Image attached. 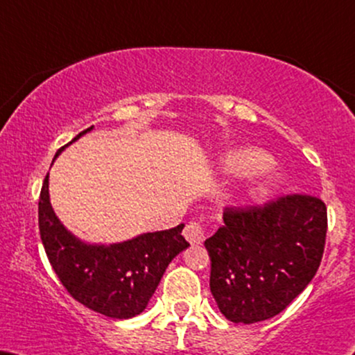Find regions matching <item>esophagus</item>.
Masks as SVG:
<instances>
[{"label": "esophagus", "mask_w": 355, "mask_h": 355, "mask_svg": "<svg viewBox=\"0 0 355 355\" xmlns=\"http://www.w3.org/2000/svg\"><path fill=\"white\" fill-rule=\"evenodd\" d=\"M183 236L190 244H201L205 241V230L200 223L190 221L183 231Z\"/></svg>", "instance_id": "1"}]
</instances>
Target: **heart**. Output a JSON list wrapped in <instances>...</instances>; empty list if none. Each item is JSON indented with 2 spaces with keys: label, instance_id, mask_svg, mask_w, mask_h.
Returning <instances> with one entry per match:
<instances>
[{
  "label": "heart",
  "instance_id": "1",
  "mask_svg": "<svg viewBox=\"0 0 355 355\" xmlns=\"http://www.w3.org/2000/svg\"><path fill=\"white\" fill-rule=\"evenodd\" d=\"M267 162L266 154L252 147H242V149L231 150L230 154L224 155L223 159V170L230 173H248L259 170L263 164ZM273 183L272 175H257L254 177L248 185V196L250 198H257V196L266 195L270 190Z\"/></svg>",
  "mask_w": 355,
  "mask_h": 355
}]
</instances>
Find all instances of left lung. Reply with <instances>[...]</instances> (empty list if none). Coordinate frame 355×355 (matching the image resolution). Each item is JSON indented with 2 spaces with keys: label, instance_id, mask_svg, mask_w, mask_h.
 Instances as JSON below:
<instances>
[{
  "label": "left lung",
  "instance_id": "8db88e82",
  "mask_svg": "<svg viewBox=\"0 0 355 355\" xmlns=\"http://www.w3.org/2000/svg\"><path fill=\"white\" fill-rule=\"evenodd\" d=\"M223 221L205 241L219 311L244 324L277 316L320 267L327 231L324 201L286 195L262 206L226 208Z\"/></svg>",
  "mask_w": 355,
  "mask_h": 355
}]
</instances>
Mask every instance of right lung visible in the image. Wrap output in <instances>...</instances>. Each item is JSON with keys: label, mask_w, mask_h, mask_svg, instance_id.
Wrapping results in <instances>:
<instances>
[{"label": "right lung", "mask_w": 355, "mask_h": 355, "mask_svg": "<svg viewBox=\"0 0 355 355\" xmlns=\"http://www.w3.org/2000/svg\"><path fill=\"white\" fill-rule=\"evenodd\" d=\"M67 146L57 150L53 160ZM183 226L146 232L118 244H87L67 231L53 213L49 173L40 190L39 231L53 272L78 303L114 320H129L144 311L165 268L190 245L182 236Z\"/></svg>", "instance_id": "add662e5"}]
</instances>
